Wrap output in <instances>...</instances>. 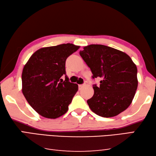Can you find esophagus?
<instances>
[{"label": "esophagus", "instance_id": "1", "mask_svg": "<svg viewBox=\"0 0 156 156\" xmlns=\"http://www.w3.org/2000/svg\"><path fill=\"white\" fill-rule=\"evenodd\" d=\"M78 87H79V89H81L82 88L84 87V84H79Z\"/></svg>", "mask_w": 156, "mask_h": 156}]
</instances>
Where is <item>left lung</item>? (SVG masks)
I'll return each mask as SVG.
<instances>
[{
    "label": "left lung",
    "mask_w": 156,
    "mask_h": 156,
    "mask_svg": "<svg viewBox=\"0 0 156 156\" xmlns=\"http://www.w3.org/2000/svg\"><path fill=\"white\" fill-rule=\"evenodd\" d=\"M80 55L90 67L93 78H100L93 85L94 94L87 100L90 110L102 117H112L131 104L138 87L137 67L126 53L104 45L84 46Z\"/></svg>",
    "instance_id": "left-lung-1"
}]
</instances>
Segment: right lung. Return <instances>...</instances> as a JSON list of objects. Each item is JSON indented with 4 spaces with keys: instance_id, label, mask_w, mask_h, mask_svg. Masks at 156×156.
Wrapping results in <instances>:
<instances>
[{
    "instance_id": "1",
    "label": "right lung",
    "mask_w": 156,
    "mask_h": 156,
    "mask_svg": "<svg viewBox=\"0 0 156 156\" xmlns=\"http://www.w3.org/2000/svg\"><path fill=\"white\" fill-rule=\"evenodd\" d=\"M79 48L72 44L41 48L25 64L22 73V93L42 117L56 119L68 110L78 86L69 82L66 61ZM63 75L65 81L61 78Z\"/></svg>"
}]
</instances>
